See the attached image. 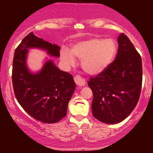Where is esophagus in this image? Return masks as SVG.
I'll use <instances>...</instances> for the list:
<instances>
[{"instance_id":"1","label":"esophagus","mask_w":153,"mask_h":153,"mask_svg":"<svg viewBox=\"0 0 153 153\" xmlns=\"http://www.w3.org/2000/svg\"><path fill=\"white\" fill-rule=\"evenodd\" d=\"M74 80L75 83H76L78 85H79V86H83V85H85V80L78 75H75L74 77Z\"/></svg>"}]
</instances>
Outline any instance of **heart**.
<instances>
[{
  "mask_svg": "<svg viewBox=\"0 0 153 153\" xmlns=\"http://www.w3.org/2000/svg\"><path fill=\"white\" fill-rule=\"evenodd\" d=\"M117 47L111 39L93 38L80 42L72 47L71 52L62 50L60 58L66 66L75 64V57L82 60V69L91 75L102 73L111 64L117 54Z\"/></svg>",
  "mask_w": 153,
  "mask_h": 153,
  "instance_id": "obj_1",
  "label": "heart"
}]
</instances>
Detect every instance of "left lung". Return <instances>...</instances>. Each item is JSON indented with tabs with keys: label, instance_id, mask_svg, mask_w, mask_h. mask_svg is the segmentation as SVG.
<instances>
[{
	"label": "left lung",
	"instance_id": "1",
	"mask_svg": "<svg viewBox=\"0 0 153 153\" xmlns=\"http://www.w3.org/2000/svg\"><path fill=\"white\" fill-rule=\"evenodd\" d=\"M117 58L102 73L91 77L93 116L106 124L125 119L140 99L143 83L140 54L124 33L118 38Z\"/></svg>",
	"mask_w": 153,
	"mask_h": 153
}]
</instances>
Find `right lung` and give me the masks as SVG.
Wrapping results in <instances>:
<instances>
[{
  "instance_id": "add662e5",
  "label": "right lung",
  "mask_w": 153,
  "mask_h": 153,
  "mask_svg": "<svg viewBox=\"0 0 153 153\" xmlns=\"http://www.w3.org/2000/svg\"><path fill=\"white\" fill-rule=\"evenodd\" d=\"M46 50L59 57L60 47L29 33L16 49L13 60L12 82L19 104L31 117L47 124L60 121L67 114L68 102L75 88L73 75L58 69L52 60L39 73L32 74L26 64L28 49Z\"/></svg>"
}]
</instances>
